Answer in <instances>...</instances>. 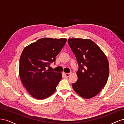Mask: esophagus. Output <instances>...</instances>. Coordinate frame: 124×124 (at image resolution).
I'll list each match as a JSON object with an SVG mask.
<instances>
[{"instance_id":"obj_1","label":"esophagus","mask_w":124,"mask_h":124,"mask_svg":"<svg viewBox=\"0 0 124 124\" xmlns=\"http://www.w3.org/2000/svg\"><path fill=\"white\" fill-rule=\"evenodd\" d=\"M64 74H65V76L66 77H69V76H70V73H64Z\"/></svg>"}]
</instances>
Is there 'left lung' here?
<instances>
[{
	"mask_svg": "<svg viewBox=\"0 0 124 124\" xmlns=\"http://www.w3.org/2000/svg\"><path fill=\"white\" fill-rule=\"evenodd\" d=\"M68 42L78 63V80L72 84V87L82 98H92L98 95L107 84L109 74L107 56L90 39H69Z\"/></svg>",
	"mask_w": 124,
	"mask_h": 124,
	"instance_id": "8db88e82",
	"label": "left lung"
}]
</instances>
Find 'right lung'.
<instances>
[{
  "label": "right lung",
  "mask_w": 124,
  "mask_h": 124,
  "mask_svg": "<svg viewBox=\"0 0 124 124\" xmlns=\"http://www.w3.org/2000/svg\"><path fill=\"white\" fill-rule=\"evenodd\" d=\"M67 39L41 38L26 46L20 58L22 84L33 98L46 99L55 92L62 78L61 72L46 70L65 46Z\"/></svg>",
  "instance_id": "right-lung-1"
}]
</instances>
